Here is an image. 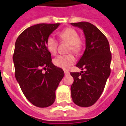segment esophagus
<instances>
[{"label":"esophagus","mask_w":126,"mask_h":126,"mask_svg":"<svg viewBox=\"0 0 126 126\" xmlns=\"http://www.w3.org/2000/svg\"><path fill=\"white\" fill-rule=\"evenodd\" d=\"M64 73H65V75H69V72L68 71L65 70L64 71Z\"/></svg>","instance_id":"esophagus-1"}]
</instances>
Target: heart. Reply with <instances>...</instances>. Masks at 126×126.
<instances>
[{
    "label": "heart",
    "mask_w": 126,
    "mask_h": 126,
    "mask_svg": "<svg viewBox=\"0 0 126 126\" xmlns=\"http://www.w3.org/2000/svg\"><path fill=\"white\" fill-rule=\"evenodd\" d=\"M59 39L61 42H67L69 44L68 47V51H73L76 54H78L82 51L83 48V43L79 38L78 33L73 28H66L59 33ZM46 46L48 51L52 54H55L57 50L59 43L57 40L49 35L46 40ZM75 62V56L72 53L67 55H59L53 61L55 65L60 68L67 69Z\"/></svg>",
    "instance_id": "heart-1"
}]
</instances>
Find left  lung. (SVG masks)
I'll use <instances>...</instances> for the list:
<instances>
[{
	"label": "left lung",
	"mask_w": 126,
	"mask_h": 126,
	"mask_svg": "<svg viewBox=\"0 0 126 126\" xmlns=\"http://www.w3.org/2000/svg\"><path fill=\"white\" fill-rule=\"evenodd\" d=\"M83 31L86 49L76 67L85 71L71 73V97L76 105L89 107L99 99L111 72V53L108 41L103 32L87 21L71 23Z\"/></svg>",
	"instance_id": "left-lung-1"
}]
</instances>
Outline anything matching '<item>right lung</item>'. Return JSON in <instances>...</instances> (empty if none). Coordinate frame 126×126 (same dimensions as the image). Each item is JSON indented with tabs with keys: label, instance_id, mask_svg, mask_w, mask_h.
Wrapping results in <instances>:
<instances>
[{
	"label": "right lung",
	"instance_id": "add662e5",
	"mask_svg": "<svg viewBox=\"0 0 126 126\" xmlns=\"http://www.w3.org/2000/svg\"><path fill=\"white\" fill-rule=\"evenodd\" d=\"M59 25L39 23L30 27L15 43L13 55L15 77L26 98L39 108L54 103L56 89L64 75V71L52 63L45 44Z\"/></svg>",
	"mask_w": 126,
	"mask_h": 126
}]
</instances>
